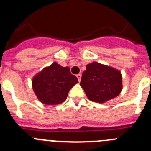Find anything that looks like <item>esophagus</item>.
Listing matches in <instances>:
<instances>
[{
  "instance_id": "1",
  "label": "esophagus",
  "mask_w": 151,
  "mask_h": 151,
  "mask_svg": "<svg viewBox=\"0 0 151 151\" xmlns=\"http://www.w3.org/2000/svg\"><path fill=\"white\" fill-rule=\"evenodd\" d=\"M76 77H77V78H78V82H80V81H81V77H82V75H81V74H78L76 76Z\"/></svg>"
}]
</instances>
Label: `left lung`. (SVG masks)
I'll return each mask as SVG.
<instances>
[{
    "label": "left lung",
    "mask_w": 151,
    "mask_h": 151,
    "mask_svg": "<svg viewBox=\"0 0 151 151\" xmlns=\"http://www.w3.org/2000/svg\"><path fill=\"white\" fill-rule=\"evenodd\" d=\"M80 85L90 101L102 104L120 94L122 74L115 68L93 62L86 66Z\"/></svg>",
    "instance_id": "8db88e82"
}]
</instances>
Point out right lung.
<instances>
[{
  "label": "right lung",
  "mask_w": 151,
  "mask_h": 151,
  "mask_svg": "<svg viewBox=\"0 0 151 151\" xmlns=\"http://www.w3.org/2000/svg\"><path fill=\"white\" fill-rule=\"evenodd\" d=\"M78 82L68 66L63 67L54 62L44 68L32 81V88L40 102L47 105L62 104L66 101L69 90Z\"/></svg>",
  "instance_id": "1"
}]
</instances>
